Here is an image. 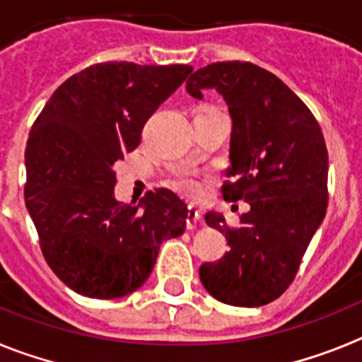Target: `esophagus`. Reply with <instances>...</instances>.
Returning a JSON list of instances; mask_svg holds the SVG:
<instances>
[{"label":"esophagus","instance_id":"esophagus-1","mask_svg":"<svg viewBox=\"0 0 362 362\" xmlns=\"http://www.w3.org/2000/svg\"><path fill=\"white\" fill-rule=\"evenodd\" d=\"M197 221H199V210L196 206H188V214H187V228L188 230H196L197 228Z\"/></svg>","mask_w":362,"mask_h":362}]
</instances>
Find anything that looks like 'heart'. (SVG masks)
Masks as SVG:
<instances>
[{"mask_svg":"<svg viewBox=\"0 0 362 362\" xmlns=\"http://www.w3.org/2000/svg\"><path fill=\"white\" fill-rule=\"evenodd\" d=\"M172 187L187 197H197L203 192L199 177L190 170H177L172 177Z\"/></svg>","mask_w":362,"mask_h":362,"instance_id":"obj_1","label":"heart"}]
</instances>
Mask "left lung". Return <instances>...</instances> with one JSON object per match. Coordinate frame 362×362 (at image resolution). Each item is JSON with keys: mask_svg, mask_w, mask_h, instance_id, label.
Returning <instances> with one entry per match:
<instances>
[{"mask_svg": "<svg viewBox=\"0 0 362 362\" xmlns=\"http://www.w3.org/2000/svg\"><path fill=\"white\" fill-rule=\"evenodd\" d=\"M216 88L232 117L226 201H246L241 226L209 212L206 225L225 233L230 250L204 263L206 292L232 306L268 305L288 288L328 204V152L321 127L277 76L252 63L223 62L196 70L187 92Z\"/></svg>", "mask_w": 362, "mask_h": 362, "instance_id": "8db88e82", "label": "left lung"}]
</instances>
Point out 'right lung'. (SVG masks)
<instances>
[{"label": "right lung", "mask_w": 362, "mask_h": 362, "mask_svg": "<svg viewBox=\"0 0 362 362\" xmlns=\"http://www.w3.org/2000/svg\"><path fill=\"white\" fill-rule=\"evenodd\" d=\"M188 65L99 63L74 74L32 124L25 203L52 272L76 293L116 299L143 286L159 246L179 238L188 209L170 190L139 204L114 196V165L141 143L146 119Z\"/></svg>", "instance_id": "1"}]
</instances>
